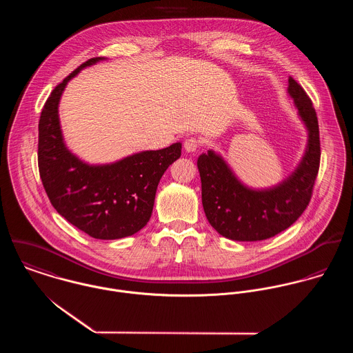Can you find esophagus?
I'll list each match as a JSON object with an SVG mask.
<instances>
[{"instance_id": "esophagus-1", "label": "esophagus", "mask_w": 353, "mask_h": 353, "mask_svg": "<svg viewBox=\"0 0 353 353\" xmlns=\"http://www.w3.org/2000/svg\"><path fill=\"white\" fill-rule=\"evenodd\" d=\"M200 147V140L196 137H189L185 140V151L196 152Z\"/></svg>"}]
</instances>
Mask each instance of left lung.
Wrapping results in <instances>:
<instances>
[{
	"label": "left lung",
	"mask_w": 353,
	"mask_h": 353,
	"mask_svg": "<svg viewBox=\"0 0 353 353\" xmlns=\"http://www.w3.org/2000/svg\"><path fill=\"white\" fill-rule=\"evenodd\" d=\"M288 94L308 130V141L302 161L281 183L254 190L212 150L197 160L203 212L210 225L228 239L254 242L272 238L291 227L311 200L321 160L318 118L312 101L292 77L288 79Z\"/></svg>",
	"instance_id": "1"
}]
</instances>
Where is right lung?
<instances>
[{
    "instance_id": "obj_1",
    "label": "right lung",
    "mask_w": 353,
    "mask_h": 353,
    "mask_svg": "<svg viewBox=\"0 0 353 353\" xmlns=\"http://www.w3.org/2000/svg\"><path fill=\"white\" fill-rule=\"evenodd\" d=\"M103 58H91L51 92L39 119L38 165L51 205L70 224L95 239H119L150 221L164 171L181 157L182 144L144 151L111 164L91 165L63 143L58 104L70 79Z\"/></svg>"
}]
</instances>
